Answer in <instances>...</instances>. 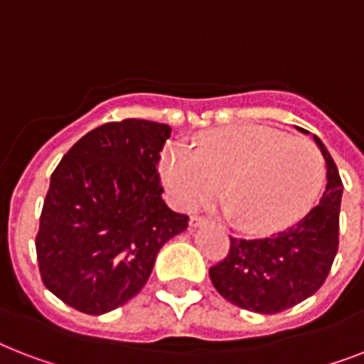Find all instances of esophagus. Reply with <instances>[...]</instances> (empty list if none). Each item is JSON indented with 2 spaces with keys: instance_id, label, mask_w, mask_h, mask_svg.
<instances>
[{
  "instance_id": "obj_1",
  "label": "esophagus",
  "mask_w": 364,
  "mask_h": 364,
  "mask_svg": "<svg viewBox=\"0 0 364 364\" xmlns=\"http://www.w3.org/2000/svg\"><path fill=\"white\" fill-rule=\"evenodd\" d=\"M208 219H204V217H191V227L193 228H200V227H205V225H208Z\"/></svg>"
}]
</instances>
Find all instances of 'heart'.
Returning a JSON list of instances; mask_svg holds the SVG:
<instances>
[{"label":"heart","mask_w":364,"mask_h":364,"mask_svg":"<svg viewBox=\"0 0 364 364\" xmlns=\"http://www.w3.org/2000/svg\"><path fill=\"white\" fill-rule=\"evenodd\" d=\"M166 191L181 210L221 193L223 211L251 234H270L299 221L323 187L321 153L304 137L270 126H228L200 137L198 149L173 143L160 160Z\"/></svg>","instance_id":"obj_1"}]
</instances>
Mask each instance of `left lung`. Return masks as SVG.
Listing matches in <instances>:
<instances>
[{"mask_svg":"<svg viewBox=\"0 0 364 364\" xmlns=\"http://www.w3.org/2000/svg\"><path fill=\"white\" fill-rule=\"evenodd\" d=\"M302 134H310L296 126ZM314 141L327 166V187L319 205L296 225L272 238H230L227 259L211 266L210 277L221 296L257 314H277L317 293L338 251L342 179L333 156L317 136Z\"/></svg>","mask_w":364,"mask_h":364,"instance_id":"obj_1","label":"left lung"}]
</instances>
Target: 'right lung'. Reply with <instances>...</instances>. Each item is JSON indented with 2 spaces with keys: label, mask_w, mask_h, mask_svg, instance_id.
<instances>
[{
  "label": "right lung",
  "mask_w": 364,
  "mask_h": 364,
  "mask_svg": "<svg viewBox=\"0 0 364 364\" xmlns=\"http://www.w3.org/2000/svg\"><path fill=\"white\" fill-rule=\"evenodd\" d=\"M171 128L141 119L82 136L50 176L36 238L45 287L71 308L102 316L147 283L160 247L188 217L168 208L156 164Z\"/></svg>",
  "instance_id": "add662e5"
}]
</instances>
